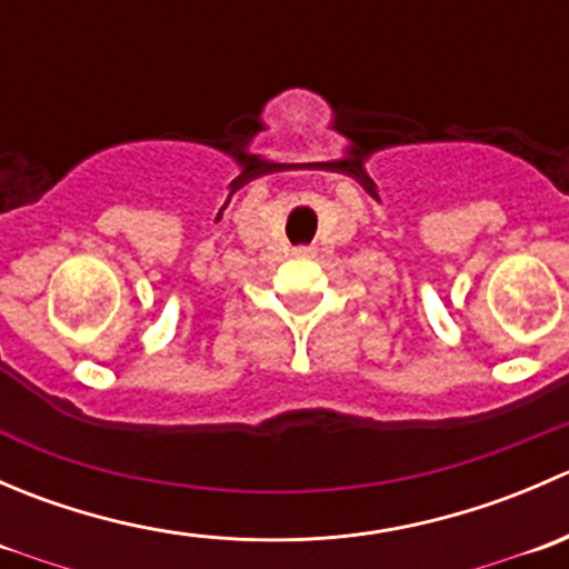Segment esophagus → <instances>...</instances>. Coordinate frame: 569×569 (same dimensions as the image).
Masks as SVG:
<instances>
[{
    "label": "esophagus",
    "mask_w": 569,
    "mask_h": 569,
    "mask_svg": "<svg viewBox=\"0 0 569 569\" xmlns=\"http://www.w3.org/2000/svg\"><path fill=\"white\" fill-rule=\"evenodd\" d=\"M291 252H295L297 258H313V252H317V250H313V248H295Z\"/></svg>",
    "instance_id": "obj_1"
}]
</instances>
